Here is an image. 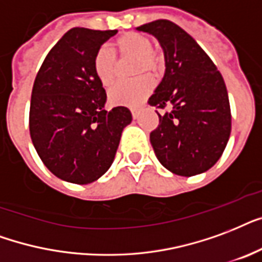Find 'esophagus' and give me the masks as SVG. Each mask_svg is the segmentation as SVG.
I'll use <instances>...</instances> for the list:
<instances>
[{"instance_id": "obj_1", "label": "esophagus", "mask_w": 262, "mask_h": 262, "mask_svg": "<svg viewBox=\"0 0 262 262\" xmlns=\"http://www.w3.org/2000/svg\"><path fill=\"white\" fill-rule=\"evenodd\" d=\"M131 115H133L134 119H137V117L139 116V111H138L137 108H131Z\"/></svg>"}]
</instances>
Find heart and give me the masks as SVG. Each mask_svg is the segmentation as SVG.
I'll use <instances>...</instances> for the list:
<instances>
[{"instance_id":"b5f03b06","label":"heart","mask_w":262,"mask_h":262,"mask_svg":"<svg viewBox=\"0 0 262 262\" xmlns=\"http://www.w3.org/2000/svg\"><path fill=\"white\" fill-rule=\"evenodd\" d=\"M116 53L121 57L135 56V72H150L159 75L163 70V57L153 49L151 40L139 32H124L115 40ZM93 70L101 84L112 86L117 76L116 56L108 48H99L93 58ZM154 87L153 79L149 75H142L133 80H121L109 91V101L116 106H137L147 98Z\"/></svg>"}]
</instances>
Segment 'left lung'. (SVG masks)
<instances>
[{
    "instance_id": "8db88e82",
    "label": "left lung",
    "mask_w": 262,
    "mask_h": 262,
    "mask_svg": "<svg viewBox=\"0 0 262 262\" xmlns=\"http://www.w3.org/2000/svg\"><path fill=\"white\" fill-rule=\"evenodd\" d=\"M138 31L159 39L165 75L147 101L159 109V125L150 133L157 159L168 171L194 176L222 157L231 134V109L226 83L213 61L183 28L160 19Z\"/></svg>"
}]
</instances>
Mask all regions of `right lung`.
<instances>
[{"mask_svg": "<svg viewBox=\"0 0 262 262\" xmlns=\"http://www.w3.org/2000/svg\"><path fill=\"white\" fill-rule=\"evenodd\" d=\"M116 32L71 28L36 74L30 135L42 163L66 182L87 184L101 178L133 120L125 106L103 109L106 93L93 70L95 52Z\"/></svg>", "mask_w": 262, "mask_h": 262, "instance_id": "right-lung-1", "label": "right lung"}]
</instances>
